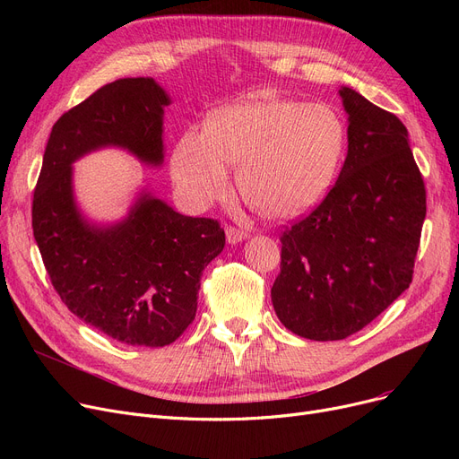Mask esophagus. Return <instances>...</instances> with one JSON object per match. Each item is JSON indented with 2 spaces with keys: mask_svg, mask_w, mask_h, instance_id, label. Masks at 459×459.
I'll use <instances>...</instances> for the list:
<instances>
[{
  "mask_svg": "<svg viewBox=\"0 0 459 459\" xmlns=\"http://www.w3.org/2000/svg\"><path fill=\"white\" fill-rule=\"evenodd\" d=\"M225 232H227L229 244H238V242H242V239L247 238V230L246 229H239V227H234V225H229L225 229Z\"/></svg>",
  "mask_w": 459,
  "mask_h": 459,
  "instance_id": "esophagus-1",
  "label": "esophagus"
}]
</instances>
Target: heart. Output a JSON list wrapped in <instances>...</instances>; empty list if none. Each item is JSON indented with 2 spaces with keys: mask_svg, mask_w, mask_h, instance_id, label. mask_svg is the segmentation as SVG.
I'll list each match as a JSON object with an SVG mask.
<instances>
[{
  "mask_svg": "<svg viewBox=\"0 0 459 459\" xmlns=\"http://www.w3.org/2000/svg\"><path fill=\"white\" fill-rule=\"evenodd\" d=\"M346 144V120L334 106L262 94L212 113L204 134L186 132L171 171L180 195L203 208L225 195L227 167H238L239 193L255 212L292 220L325 197Z\"/></svg>",
  "mask_w": 459,
  "mask_h": 459,
  "instance_id": "b5f03b06",
  "label": "heart"
}]
</instances>
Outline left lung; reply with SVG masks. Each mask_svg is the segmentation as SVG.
<instances>
[{"mask_svg":"<svg viewBox=\"0 0 459 459\" xmlns=\"http://www.w3.org/2000/svg\"><path fill=\"white\" fill-rule=\"evenodd\" d=\"M348 156L308 215L281 232L272 301L281 324L310 341H342L413 281L426 187L402 120L350 87Z\"/></svg>","mask_w":459,"mask_h":459,"instance_id":"1","label":"left lung"}]
</instances>
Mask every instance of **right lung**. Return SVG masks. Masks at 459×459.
<instances>
[{"label":"right lung","instance_id":"right-lung-1","mask_svg":"<svg viewBox=\"0 0 459 459\" xmlns=\"http://www.w3.org/2000/svg\"><path fill=\"white\" fill-rule=\"evenodd\" d=\"M169 104L151 78L111 82L59 117L33 191V234L61 301L111 339L161 348L195 320L201 275L225 247L212 217H187L143 195L128 220L89 227L72 197L80 156L118 144L161 163V115Z\"/></svg>","mask_w":459,"mask_h":459}]
</instances>
